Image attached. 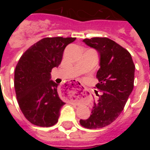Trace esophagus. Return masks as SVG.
I'll return each mask as SVG.
<instances>
[{"label": "esophagus", "mask_w": 150, "mask_h": 150, "mask_svg": "<svg viewBox=\"0 0 150 150\" xmlns=\"http://www.w3.org/2000/svg\"><path fill=\"white\" fill-rule=\"evenodd\" d=\"M79 87H80V88H83V86H82V85H79Z\"/></svg>", "instance_id": "obj_1"}]
</instances>
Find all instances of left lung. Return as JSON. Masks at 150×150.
Listing matches in <instances>:
<instances>
[{"label": "left lung", "mask_w": 150, "mask_h": 150, "mask_svg": "<svg viewBox=\"0 0 150 150\" xmlns=\"http://www.w3.org/2000/svg\"><path fill=\"white\" fill-rule=\"evenodd\" d=\"M83 42L99 55L98 83L95 86L100 95L98 101L94 100L89 118L80 120L79 123L89 129L103 128L115 121L123 110L134 88L135 66L131 54L109 38H93Z\"/></svg>", "instance_id": "obj_1"}]
</instances>
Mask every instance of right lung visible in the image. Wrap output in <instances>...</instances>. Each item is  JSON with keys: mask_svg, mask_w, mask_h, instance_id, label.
Here are the masks:
<instances>
[{"mask_svg": "<svg viewBox=\"0 0 150 150\" xmlns=\"http://www.w3.org/2000/svg\"><path fill=\"white\" fill-rule=\"evenodd\" d=\"M76 38H46L22 55L15 70L14 86L18 105L30 123L40 127L56 124L65 104L51 80V71L62 62L64 50Z\"/></svg>", "mask_w": 150, "mask_h": 150, "instance_id": "obj_1", "label": "right lung"}]
</instances>
